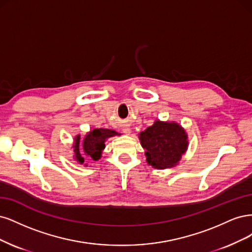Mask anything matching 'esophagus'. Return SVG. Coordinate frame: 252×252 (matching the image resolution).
<instances>
[{"instance_id": "1", "label": "esophagus", "mask_w": 252, "mask_h": 252, "mask_svg": "<svg viewBox=\"0 0 252 252\" xmlns=\"http://www.w3.org/2000/svg\"><path fill=\"white\" fill-rule=\"evenodd\" d=\"M123 131H124V133H126V134H129V133H131V128H129V126H128L127 125H126V126H124V128H123Z\"/></svg>"}]
</instances>
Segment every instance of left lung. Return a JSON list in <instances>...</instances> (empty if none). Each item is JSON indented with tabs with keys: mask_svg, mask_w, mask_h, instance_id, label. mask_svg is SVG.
I'll use <instances>...</instances> for the list:
<instances>
[{
	"mask_svg": "<svg viewBox=\"0 0 252 252\" xmlns=\"http://www.w3.org/2000/svg\"><path fill=\"white\" fill-rule=\"evenodd\" d=\"M147 162L157 169L176 166L188 150V134L179 124L156 120L139 134Z\"/></svg>",
	"mask_w": 252,
	"mask_h": 252,
	"instance_id": "left-lung-1",
	"label": "left lung"
}]
</instances>
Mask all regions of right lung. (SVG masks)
<instances>
[{
    "label": "right lung",
    "mask_w": 252,
    "mask_h": 252,
    "mask_svg": "<svg viewBox=\"0 0 252 252\" xmlns=\"http://www.w3.org/2000/svg\"><path fill=\"white\" fill-rule=\"evenodd\" d=\"M119 135L114 129L109 128H94L89 132L84 138L83 143H80V136L77 135L74 138V144H73V151H74V159L78 163L83 164L85 162V157L80 153V149L83 148L85 155L90 159L97 161L100 159L102 150L105 148L104 142L108 138Z\"/></svg>",
    "instance_id": "add662e5"
}]
</instances>
